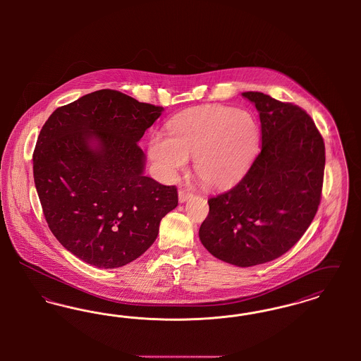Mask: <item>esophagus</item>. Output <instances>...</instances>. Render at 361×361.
I'll return each instance as SVG.
<instances>
[{"mask_svg":"<svg viewBox=\"0 0 361 361\" xmlns=\"http://www.w3.org/2000/svg\"><path fill=\"white\" fill-rule=\"evenodd\" d=\"M189 197H192V192H189L187 189H180L178 190V200H180V203L187 202Z\"/></svg>","mask_w":361,"mask_h":361,"instance_id":"1","label":"esophagus"}]
</instances>
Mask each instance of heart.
Returning <instances> with one entry per match:
<instances>
[{
    "label": "heart",
    "mask_w": 361,
    "mask_h": 361,
    "mask_svg": "<svg viewBox=\"0 0 361 361\" xmlns=\"http://www.w3.org/2000/svg\"><path fill=\"white\" fill-rule=\"evenodd\" d=\"M169 137L155 134L149 154L172 178L195 157V172L208 187L235 183L257 152L259 131L255 119L237 108L207 105L183 112L168 126Z\"/></svg>",
    "instance_id": "heart-1"
}]
</instances>
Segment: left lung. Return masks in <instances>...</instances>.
Returning a JSON list of instances; mask_svg holds the SVG:
<instances>
[{
  "mask_svg": "<svg viewBox=\"0 0 361 361\" xmlns=\"http://www.w3.org/2000/svg\"><path fill=\"white\" fill-rule=\"evenodd\" d=\"M261 121V152L233 188L208 199L199 237L224 262L253 267L302 238L321 203L325 143L309 114L261 92H245Z\"/></svg>",
  "mask_w": 361,
  "mask_h": 361,
  "instance_id": "1",
  "label": "left lung"
}]
</instances>
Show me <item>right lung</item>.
I'll use <instances>...</instances> for the list:
<instances>
[{"label": "right lung", "mask_w": 361, "mask_h": 361, "mask_svg": "<svg viewBox=\"0 0 361 361\" xmlns=\"http://www.w3.org/2000/svg\"><path fill=\"white\" fill-rule=\"evenodd\" d=\"M162 111L102 89L56 108L40 130L34 180L46 222L86 264L112 269L137 259L177 207L176 185L143 174L137 146Z\"/></svg>", "instance_id": "add662e5"}]
</instances>
